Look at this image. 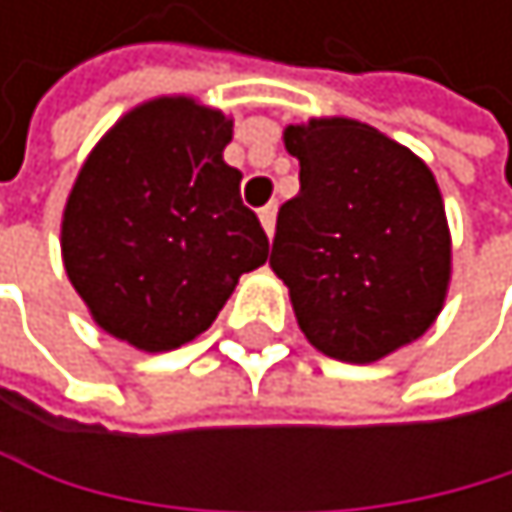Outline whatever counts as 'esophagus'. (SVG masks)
<instances>
[{"mask_svg":"<svg viewBox=\"0 0 512 512\" xmlns=\"http://www.w3.org/2000/svg\"><path fill=\"white\" fill-rule=\"evenodd\" d=\"M276 202H270V205H264L261 211H258V218H261V224H264V230H267V236H273V230H276Z\"/></svg>","mask_w":512,"mask_h":512,"instance_id":"34e87169","label":"esophagus"}]
</instances>
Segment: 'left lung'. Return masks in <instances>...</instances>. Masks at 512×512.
<instances>
[{
    "label": "left lung",
    "mask_w": 512,
    "mask_h": 512,
    "mask_svg": "<svg viewBox=\"0 0 512 512\" xmlns=\"http://www.w3.org/2000/svg\"><path fill=\"white\" fill-rule=\"evenodd\" d=\"M301 193L279 208L270 251L307 341L378 362L418 341L445 304L451 236L433 171L356 119L285 128Z\"/></svg>",
    "instance_id": "8db88e82"
}]
</instances>
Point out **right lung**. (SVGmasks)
<instances>
[{"instance_id": "obj_1", "label": "right lung", "mask_w": 512, "mask_h": 512, "mask_svg": "<svg viewBox=\"0 0 512 512\" xmlns=\"http://www.w3.org/2000/svg\"><path fill=\"white\" fill-rule=\"evenodd\" d=\"M233 119L193 97L125 113L70 190L64 267L113 338L162 353L190 344L267 261V233L242 205V171L224 162Z\"/></svg>"}]
</instances>
